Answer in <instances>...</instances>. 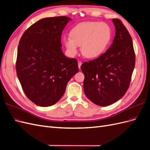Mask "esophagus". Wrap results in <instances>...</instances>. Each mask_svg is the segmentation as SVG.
I'll list each match as a JSON object with an SVG mask.
<instances>
[{"label": "esophagus", "mask_w": 150, "mask_h": 150, "mask_svg": "<svg viewBox=\"0 0 150 150\" xmlns=\"http://www.w3.org/2000/svg\"><path fill=\"white\" fill-rule=\"evenodd\" d=\"M81 64H82L81 62H80V61L78 62V67H79V69L81 68Z\"/></svg>", "instance_id": "1"}]
</instances>
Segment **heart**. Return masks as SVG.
<instances>
[{
	"mask_svg": "<svg viewBox=\"0 0 150 150\" xmlns=\"http://www.w3.org/2000/svg\"><path fill=\"white\" fill-rule=\"evenodd\" d=\"M112 31L105 23L87 21L78 24L70 32V36L63 38L64 43L71 55L81 46L83 55L87 58H95L102 54L110 41Z\"/></svg>",
	"mask_w": 150,
	"mask_h": 150,
	"instance_id": "b5f03b06",
	"label": "heart"
}]
</instances>
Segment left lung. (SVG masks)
<instances>
[{"mask_svg":"<svg viewBox=\"0 0 150 150\" xmlns=\"http://www.w3.org/2000/svg\"><path fill=\"white\" fill-rule=\"evenodd\" d=\"M115 35L108 49L96 59L84 62L81 69L84 75V93L99 106H107L126 93L135 66L132 38L118 19H113Z\"/></svg>","mask_w":150,"mask_h":150,"instance_id":"1","label":"left lung"}]
</instances>
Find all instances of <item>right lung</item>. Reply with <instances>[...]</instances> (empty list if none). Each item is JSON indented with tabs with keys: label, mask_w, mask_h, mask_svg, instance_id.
<instances>
[{
	"label": "right lung",
	"mask_w": 150,
	"mask_h": 150,
	"mask_svg": "<svg viewBox=\"0 0 150 150\" xmlns=\"http://www.w3.org/2000/svg\"><path fill=\"white\" fill-rule=\"evenodd\" d=\"M71 20L66 16L43 18L20 39L17 76L26 96L38 106L57 102L69 81L79 71L77 60L67 57L61 48L62 31Z\"/></svg>",
	"instance_id": "right-lung-1"
}]
</instances>
